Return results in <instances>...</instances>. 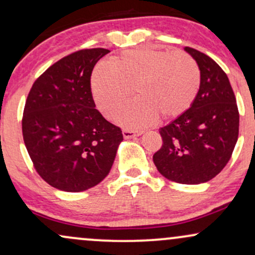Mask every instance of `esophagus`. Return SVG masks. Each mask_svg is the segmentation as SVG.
Masks as SVG:
<instances>
[{"instance_id":"obj_1","label":"esophagus","mask_w":255,"mask_h":255,"mask_svg":"<svg viewBox=\"0 0 255 255\" xmlns=\"http://www.w3.org/2000/svg\"><path fill=\"white\" fill-rule=\"evenodd\" d=\"M122 134H124L125 139H131V137H135L141 135L142 131L139 130H130V129H124L122 130Z\"/></svg>"}]
</instances>
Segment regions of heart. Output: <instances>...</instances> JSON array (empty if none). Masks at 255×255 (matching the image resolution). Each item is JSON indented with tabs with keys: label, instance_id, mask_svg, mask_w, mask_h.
Returning <instances> with one entry per match:
<instances>
[{
	"label": "heart",
	"instance_id": "1",
	"mask_svg": "<svg viewBox=\"0 0 255 255\" xmlns=\"http://www.w3.org/2000/svg\"><path fill=\"white\" fill-rule=\"evenodd\" d=\"M137 98L118 116L121 125L140 128L162 119L186 113L200 89L197 62L184 52L142 46L127 50L108 62V69L95 71L91 90L99 110L114 118L130 98Z\"/></svg>",
	"mask_w": 255,
	"mask_h": 255
}]
</instances>
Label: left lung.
<instances>
[{
	"label": "left lung",
	"instance_id": "1",
	"mask_svg": "<svg viewBox=\"0 0 255 255\" xmlns=\"http://www.w3.org/2000/svg\"><path fill=\"white\" fill-rule=\"evenodd\" d=\"M200 71V89L182 115L159 129L162 147L153 154L168 180L199 184L212 180L229 162L239 136V110L227 74L211 57L186 46Z\"/></svg>",
	"mask_w": 255,
	"mask_h": 255
}]
</instances>
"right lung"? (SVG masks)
I'll return each mask as SVG.
<instances>
[{"mask_svg": "<svg viewBox=\"0 0 255 255\" xmlns=\"http://www.w3.org/2000/svg\"><path fill=\"white\" fill-rule=\"evenodd\" d=\"M108 49H85L61 58L32 85L22 135L34 168L64 192L92 188L109 174L124 140L107 121L91 92L93 67Z\"/></svg>", "mask_w": 255, "mask_h": 255, "instance_id": "obj_1", "label": "right lung"}]
</instances>
